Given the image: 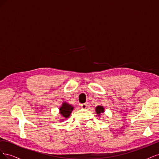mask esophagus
<instances>
[{
  "label": "esophagus",
  "mask_w": 159,
  "mask_h": 159,
  "mask_svg": "<svg viewBox=\"0 0 159 159\" xmlns=\"http://www.w3.org/2000/svg\"><path fill=\"white\" fill-rule=\"evenodd\" d=\"M87 106H88V105L86 103H82V104L80 105V107H81V109H86V108H87Z\"/></svg>",
  "instance_id": "1"
}]
</instances>
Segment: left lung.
Wrapping results in <instances>:
<instances>
[{
    "label": "left lung",
    "instance_id": "left-lung-1",
    "mask_svg": "<svg viewBox=\"0 0 159 159\" xmlns=\"http://www.w3.org/2000/svg\"><path fill=\"white\" fill-rule=\"evenodd\" d=\"M104 109L102 106H98L97 107H96V113H97L98 114H99L101 113H103L104 111Z\"/></svg>",
    "mask_w": 159,
    "mask_h": 159
}]
</instances>
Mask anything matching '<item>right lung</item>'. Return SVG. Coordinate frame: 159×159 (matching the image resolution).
<instances>
[{"label": "right lung", "mask_w": 159, "mask_h": 159, "mask_svg": "<svg viewBox=\"0 0 159 159\" xmlns=\"http://www.w3.org/2000/svg\"><path fill=\"white\" fill-rule=\"evenodd\" d=\"M73 109L74 107L71 105L66 103H64L62 104V106L60 108V112L64 117L68 118Z\"/></svg>", "instance_id": "right-lung-1"}]
</instances>
